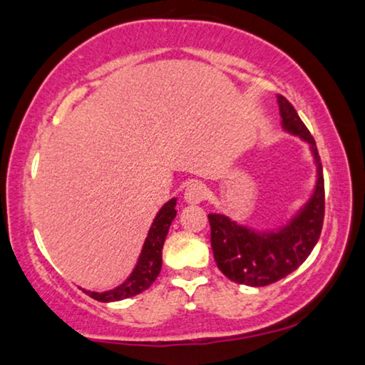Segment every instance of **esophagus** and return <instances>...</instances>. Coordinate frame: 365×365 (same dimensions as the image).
<instances>
[{"instance_id":"1","label":"esophagus","mask_w":365,"mask_h":365,"mask_svg":"<svg viewBox=\"0 0 365 365\" xmlns=\"http://www.w3.org/2000/svg\"><path fill=\"white\" fill-rule=\"evenodd\" d=\"M205 197H207V188H205L202 183H190L188 187L185 188L183 198H185V202L190 205L202 203Z\"/></svg>"}]
</instances>
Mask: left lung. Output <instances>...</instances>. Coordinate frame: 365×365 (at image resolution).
Instances as JSON below:
<instances>
[{
	"mask_svg": "<svg viewBox=\"0 0 365 365\" xmlns=\"http://www.w3.org/2000/svg\"><path fill=\"white\" fill-rule=\"evenodd\" d=\"M278 106L283 129L309 143L316 163L314 192L289 222L268 232L245 227L227 215H208L215 261L238 284L268 286L291 274L311 255L324 222V175L316 142L283 96H278Z\"/></svg>",
	"mask_w": 365,
	"mask_h": 365,
	"instance_id": "left-lung-1",
	"label": "left lung"
}]
</instances>
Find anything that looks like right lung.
I'll use <instances>...</instances> for the list:
<instances>
[{
  "mask_svg": "<svg viewBox=\"0 0 365 365\" xmlns=\"http://www.w3.org/2000/svg\"><path fill=\"white\" fill-rule=\"evenodd\" d=\"M175 205L177 198H172L158 210L157 217L153 220L150 230H148L145 243L142 246L135 268H133L129 278H127L124 283L114 287V289L104 292L86 291L82 289V287L81 289L84 291L86 294H89L91 297H94V299L101 302H114L140 294L142 291L150 287L162 269V248L163 243H165L168 228H170L173 218L177 217Z\"/></svg>",
  "mask_w": 365,
  "mask_h": 365,
  "instance_id": "obj_1",
  "label": "right lung"
}]
</instances>
